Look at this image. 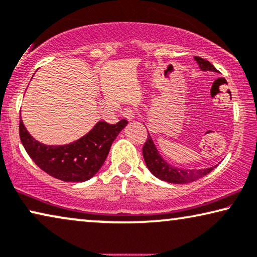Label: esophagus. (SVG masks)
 <instances>
[{"label": "esophagus", "mask_w": 257, "mask_h": 257, "mask_svg": "<svg viewBox=\"0 0 257 257\" xmlns=\"http://www.w3.org/2000/svg\"><path fill=\"white\" fill-rule=\"evenodd\" d=\"M122 116L127 118V120H134L136 117V110L134 108H124L122 111Z\"/></svg>", "instance_id": "obj_1"}]
</instances>
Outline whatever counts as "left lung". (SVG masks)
Segmentation results:
<instances>
[{
	"mask_svg": "<svg viewBox=\"0 0 257 257\" xmlns=\"http://www.w3.org/2000/svg\"><path fill=\"white\" fill-rule=\"evenodd\" d=\"M194 59H196L198 65H199L201 71L218 72V70L208 60L202 59L200 57H194ZM143 158L148 169L150 170V172L155 177H157L161 180H165V182L173 184H186L194 182V180L206 176L213 169L216 168V165L202 170H184L175 168V166L169 164L168 162H165L162 158L149 133H148V139L143 146Z\"/></svg>",
	"mask_w": 257,
	"mask_h": 257,
	"instance_id": "left-lung-1",
	"label": "left lung"
}]
</instances>
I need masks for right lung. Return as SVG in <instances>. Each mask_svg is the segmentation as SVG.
Wrapping results in <instances>:
<instances>
[{
  "label": "right lung",
  "mask_w": 257,
  "mask_h": 257,
  "mask_svg": "<svg viewBox=\"0 0 257 257\" xmlns=\"http://www.w3.org/2000/svg\"><path fill=\"white\" fill-rule=\"evenodd\" d=\"M127 123L124 118L116 124L100 121L75 142L65 146H45L28 133L21 118L20 137L25 151L43 171L63 182H85L99 171L111 143Z\"/></svg>",
  "instance_id": "right-lung-1"
}]
</instances>
